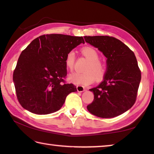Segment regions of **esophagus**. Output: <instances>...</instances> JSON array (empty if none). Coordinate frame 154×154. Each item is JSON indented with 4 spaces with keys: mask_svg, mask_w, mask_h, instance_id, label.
<instances>
[{
    "mask_svg": "<svg viewBox=\"0 0 154 154\" xmlns=\"http://www.w3.org/2000/svg\"><path fill=\"white\" fill-rule=\"evenodd\" d=\"M77 90L78 92L81 93V92H83L85 91V87L82 85H77Z\"/></svg>",
    "mask_w": 154,
    "mask_h": 154,
    "instance_id": "34e87169",
    "label": "esophagus"
}]
</instances>
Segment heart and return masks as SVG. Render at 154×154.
I'll return each instance as SVG.
<instances>
[{
	"label": "heart",
	"mask_w": 154,
	"mask_h": 154,
	"mask_svg": "<svg viewBox=\"0 0 154 154\" xmlns=\"http://www.w3.org/2000/svg\"><path fill=\"white\" fill-rule=\"evenodd\" d=\"M82 54L89 62L85 67L84 72H75L69 75V82L79 85H88L92 83L94 78L96 80H101L106 73V67L100 61L99 54L95 49L92 47H85L81 50ZM75 62V53L71 50L68 52L65 57V65L68 70L73 69Z\"/></svg>",
	"instance_id": "heart-1"
}]
</instances>
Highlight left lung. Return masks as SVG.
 Wrapping results in <instances>:
<instances>
[{
  "instance_id": "8db88e82",
  "label": "left lung",
  "mask_w": 154,
  "mask_h": 154,
  "mask_svg": "<svg viewBox=\"0 0 154 154\" xmlns=\"http://www.w3.org/2000/svg\"><path fill=\"white\" fill-rule=\"evenodd\" d=\"M84 38L107 58L103 81L89 89L94 94V100L87 109L93 115L103 119L120 115L129 110L136 100L141 71L135 55L114 37L95 35Z\"/></svg>"
}]
</instances>
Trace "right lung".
Here are the masks:
<instances>
[{"instance_id": "1", "label": "right lung", "mask_w": 154, "mask_h": 154, "mask_svg": "<svg viewBox=\"0 0 154 154\" xmlns=\"http://www.w3.org/2000/svg\"><path fill=\"white\" fill-rule=\"evenodd\" d=\"M81 43L82 36L42 35L22 51L13 73L16 96L21 106L36 114L60 110L69 94L77 91L65 82L66 54Z\"/></svg>"}]
</instances>
